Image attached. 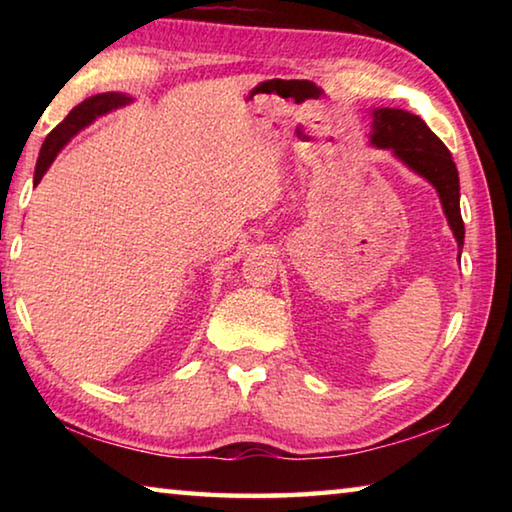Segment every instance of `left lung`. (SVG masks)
<instances>
[{"mask_svg":"<svg viewBox=\"0 0 512 512\" xmlns=\"http://www.w3.org/2000/svg\"><path fill=\"white\" fill-rule=\"evenodd\" d=\"M370 142L379 149H391L406 167L420 173L436 187L443 203L449 228L454 230L458 246H463L465 225L458 205V171L447 146L418 115L400 108H377L372 112Z\"/></svg>","mask_w":512,"mask_h":512,"instance_id":"1","label":"left lung"}]
</instances>
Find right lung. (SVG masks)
<instances>
[{
	"mask_svg": "<svg viewBox=\"0 0 512 512\" xmlns=\"http://www.w3.org/2000/svg\"><path fill=\"white\" fill-rule=\"evenodd\" d=\"M131 101L126 94L119 92H103V94H94V97L85 99L79 103L69 115L60 121V124L47 135L45 144H42L40 155H38V164H36V176H33V185L40 183V178L45 176V171L49 169V164L56 160L58 151L69 142V137H74L81 131L83 126H88L92 119H97L99 115H106V112L115 110L119 106H126Z\"/></svg>",
	"mask_w": 512,
	"mask_h": 512,
	"instance_id": "obj_1",
	"label": "right lung"
}]
</instances>
